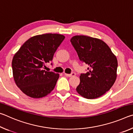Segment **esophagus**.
I'll return each instance as SVG.
<instances>
[{
	"mask_svg": "<svg viewBox=\"0 0 133 133\" xmlns=\"http://www.w3.org/2000/svg\"><path fill=\"white\" fill-rule=\"evenodd\" d=\"M65 76H67V77H71V76H74L76 75V73H74V72H73V73H71V74H67V73H64Z\"/></svg>",
	"mask_w": 133,
	"mask_h": 133,
	"instance_id": "esophagus-1",
	"label": "esophagus"
}]
</instances>
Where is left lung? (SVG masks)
I'll use <instances>...</instances> for the list:
<instances>
[{
  "mask_svg": "<svg viewBox=\"0 0 133 133\" xmlns=\"http://www.w3.org/2000/svg\"><path fill=\"white\" fill-rule=\"evenodd\" d=\"M78 58L89 66L80 75L77 93L88 99L98 98L110 89L117 77L118 63L108 45L102 40L86 36H75L70 40Z\"/></svg>",
  "mask_w": 133,
  "mask_h": 133,
  "instance_id": "8db88e82",
  "label": "left lung"
}]
</instances>
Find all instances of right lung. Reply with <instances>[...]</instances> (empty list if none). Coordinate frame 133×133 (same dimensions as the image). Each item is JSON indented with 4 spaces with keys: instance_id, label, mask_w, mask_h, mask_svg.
<instances>
[{
    "instance_id": "1",
    "label": "right lung",
    "mask_w": 133,
    "mask_h": 133,
    "mask_svg": "<svg viewBox=\"0 0 133 133\" xmlns=\"http://www.w3.org/2000/svg\"><path fill=\"white\" fill-rule=\"evenodd\" d=\"M64 38L63 35L51 33L35 36L27 40L15 55L12 63L13 78L27 96L41 98L55 88L59 75L44 69Z\"/></svg>"
}]
</instances>
